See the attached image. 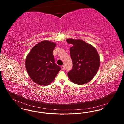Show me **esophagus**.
<instances>
[{"mask_svg":"<svg viewBox=\"0 0 124 124\" xmlns=\"http://www.w3.org/2000/svg\"><path fill=\"white\" fill-rule=\"evenodd\" d=\"M61 69H62V70H64L65 69V66H64V65H62V66L61 67Z\"/></svg>","mask_w":124,"mask_h":124,"instance_id":"34e87169","label":"esophagus"}]
</instances>
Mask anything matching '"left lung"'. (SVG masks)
Listing matches in <instances>:
<instances>
[{
	"label": "left lung",
	"instance_id": "1",
	"mask_svg": "<svg viewBox=\"0 0 124 124\" xmlns=\"http://www.w3.org/2000/svg\"><path fill=\"white\" fill-rule=\"evenodd\" d=\"M67 42L72 45L70 53L73 66L68 73L70 80L79 85L89 82L96 76L100 65L96 49L81 40L70 38Z\"/></svg>",
	"mask_w": 124,
	"mask_h": 124
}]
</instances>
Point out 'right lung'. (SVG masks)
Wrapping results in <instances>:
<instances>
[{
  "label": "right lung",
  "instance_id": "right-lung-1",
  "mask_svg": "<svg viewBox=\"0 0 124 124\" xmlns=\"http://www.w3.org/2000/svg\"><path fill=\"white\" fill-rule=\"evenodd\" d=\"M56 43L45 40L38 43L26 56L25 67L31 79L40 85L54 81L61 68L55 63L52 52Z\"/></svg>",
  "mask_w": 124,
  "mask_h": 124
}]
</instances>
